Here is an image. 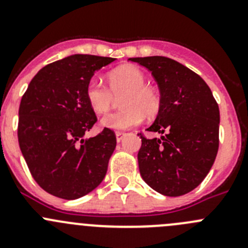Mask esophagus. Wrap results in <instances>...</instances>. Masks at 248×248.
I'll use <instances>...</instances> for the list:
<instances>
[{"label": "esophagus", "instance_id": "esophagus-1", "mask_svg": "<svg viewBox=\"0 0 248 248\" xmlns=\"http://www.w3.org/2000/svg\"><path fill=\"white\" fill-rule=\"evenodd\" d=\"M125 133H124V131H117V133H115V137H117V141L118 143H120V141H122L123 139H124V137H125Z\"/></svg>", "mask_w": 248, "mask_h": 248}]
</instances>
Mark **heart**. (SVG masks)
Masks as SVG:
<instances>
[{"mask_svg": "<svg viewBox=\"0 0 248 248\" xmlns=\"http://www.w3.org/2000/svg\"><path fill=\"white\" fill-rule=\"evenodd\" d=\"M146 77L133 65L115 68L108 74L109 88L98 79H91L85 98L95 113H107L115 98H120L122 109L102 118V125L113 130H126L139 125L144 117L153 118L160 110L161 99L156 89L146 85Z\"/></svg>", "mask_w": 248, "mask_h": 248, "instance_id": "obj_1", "label": "heart"}]
</instances>
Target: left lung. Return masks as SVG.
<instances>
[{"mask_svg": "<svg viewBox=\"0 0 248 248\" xmlns=\"http://www.w3.org/2000/svg\"><path fill=\"white\" fill-rule=\"evenodd\" d=\"M156 80L161 105L146 130L164 134L141 138L140 175L159 194L181 196L209 174L218 150L220 110L211 89L199 74L168 57H138Z\"/></svg>", "mask_w": 248, "mask_h": 248, "instance_id": "left-lung-1", "label": "left lung"}]
</instances>
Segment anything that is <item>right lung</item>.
<instances>
[{
    "instance_id": "right-lung-1",
    "label": "right lung",
    "mask_w": 248,
    "mask_h": 248,
    "mask_svg": "<svg viewBox=\"0 0 248 248\" xmlns=\"http://www.w3.org/2000/svg\"><path fill=\"white\" fill-rule=\"evenodd\" d=\"M110 57L73 54L43 67L22 97L18 143L31 174L48 194L79 199L103 181L117 146L113 130L85 133L97 117L85 98L92 77Z\"/></svg>"
}]
</instances>
